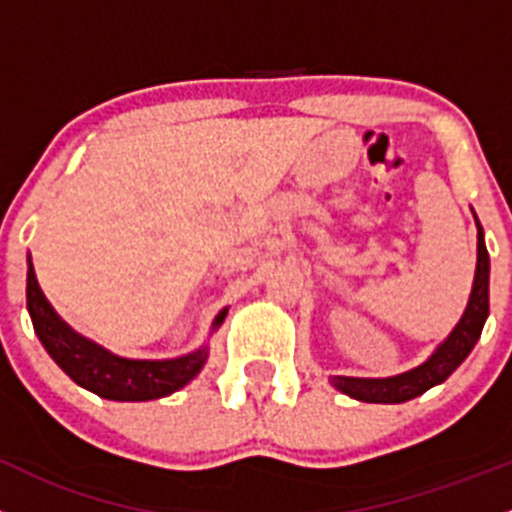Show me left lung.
I'll list each match as a JSON object with an SVG mask.
<instances>
[{
    "instance_id": "1",
    "label": "left lung",
    "mask_w": 512,
    "mask_h": 512,
    "mask_svg": "<svg viewBox=\"0 0 512 512\" xmlns=\"http://www.w3.org/2000/svg\"><path fill=\"white\" fill-rule=\"evenodd\" d=\"M488 280H490V257L488 247L483 240V227L478 222V270H475L473 292H470V302L465 307L463 320L455 325L448 340L433 352L428 362H423L415 370L403 372V375L385 377V380H367V377H332V385L342 390L350 398L362 400V403H405L433 385H440L448 380L455 372V367L470 355V350L478 342L480 332H483L485 317H488L490 302H488Z\"/></svg>"
}]
</instances>
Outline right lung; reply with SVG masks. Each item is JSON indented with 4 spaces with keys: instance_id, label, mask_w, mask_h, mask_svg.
<instances>
[{
    "instance_id": "right-lung-1",
    "label": "right lung",
    "mask_w": 512,
    "mask_h": 512,
    "mask_svg": "<svg viewBox=\"0 0 512 512\" xmlns=\"http://www.w3.org/2000/svg\"><path fill=\"white\" fill-rule=\"evenodd\" d=\"M27 307L39 340L47 347L59 367L72 377L77 385L92 390L107 400H155L175 393L202 370L207 350L177 357V360H124L102 350L94 342L64 325L57 312L42 295L29 262L27 270ZM227 310L217 315L215 327L225 320Z\"/></svg>"
}]
</instances>
